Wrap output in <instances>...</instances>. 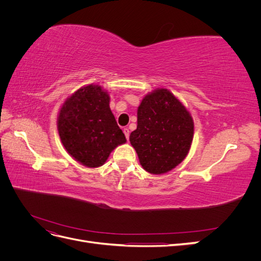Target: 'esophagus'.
Here are the masks:
<instances>
[{"instance_id": "1", "label": "esophagus", "mask_w": 261, "mask_h": 261, "mask_svg": "<svg viewBox=\"0 0 261 261\" xmlns=\"http://www.w3.org/2000/svg\"><path fill=\"white\" fill-rule=\"evenodd\" d=\"M123 133H124V135H125L126 139H128V138H129V129H128V128H124V129H123Z\"/></svg>"}]
</instances>
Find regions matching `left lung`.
I'll list each match as a JSON object with an SVG mask.
<instances>
[{"mask_svg":"<svg viewBox=\"0 0 261 261\" xmlns=\"http://www.w3.org/2000/svg\"><path fill=\"white\" fill-rule=\"evenodd\" d=\"M194 138V120L183 102L167 88L147 93L137 109V128L129 141L150 174H164L183 161Z\"/></svg>","mask_w":261,"mask_h":261,"instance_id":"left-lung-1","label":"left lung"}]
</instances>
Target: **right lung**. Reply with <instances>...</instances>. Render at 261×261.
Returning a JSON list of instances; mask_svg holds the SVG:
<instances>
[{
    "mask_svg": "<svg viewBox=\"0 0 261 261\" xmlns=\"http://www.w3.org/2000/svg\"><path fill=\"white\" fill-rule=\"evenodd\" d=\"M57 125L67 153L87 168L103 165L113 150L126 143L110 109V93L97 84L86 85L65 99Z\"/></svg>",
    "mask_w": 261,
    "mask_h": 261,
    "instance_id": "add662e5",
    "label": "right lung"
}]
</instances>
